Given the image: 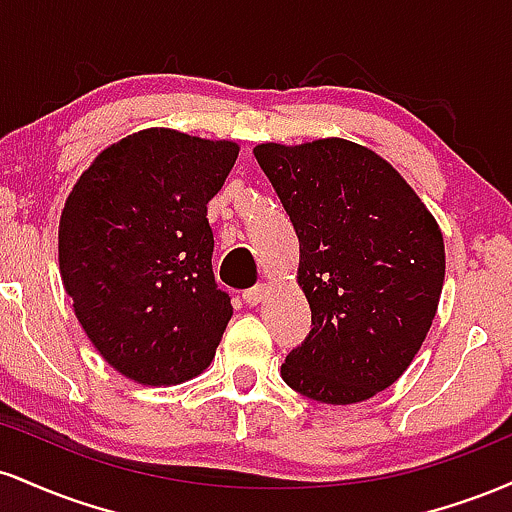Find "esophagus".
<instances>
[{
	"label": "esophagus",
	"instance_id": "1",
	"mask_svg": "<svg viewBox=\"0 0 512 512\" xmlns=\"http://www.w3.org/2000/svg\"><path fill=\"white\" fill-rule=\"evenodd\" d=\"M264 296H267V286H264V284H255V286H252V289L243 291V301L248 303V305L262 303Z\"/></svg>",
	"mask_w": 512,
	"mask_h": 512
}]
</instances>
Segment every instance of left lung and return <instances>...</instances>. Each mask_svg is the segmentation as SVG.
Wrapping results in <instances>:
<instances>
[{"instance_id": "8db88e82", "label": "left lung", "mask_w": 512, "mask_h": 512, "mask_svg": "<svg viewBox=\"0 0 512 512\" xmlns=\"http://www.w3.org/2000/svg\"><path fill=\"white\" fill-rule=\"evenodd\" d=\"M301 245L310 332L281 378L325 404L390 387L436 317L445 248L436 219L390 163L346 139L255 146Z\"/></svg>"}]
</instances>
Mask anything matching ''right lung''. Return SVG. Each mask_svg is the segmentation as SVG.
Here are the masks:
<instances>
[{"label":"right lung","mask_w":512,"mask_h":512,"mask_svg":"<svg viewBox=\"0 0 512 512\" xmlns=\"http://www.w3.org/2000/svg\"><path fill=\"white\" fill-rule=\"evenodd\" d=\"M236 158L233 142L144 129L105 149L67 197L64 289L93 346L137 383L195 378L231 320L207 204Z\"/></svg>","instance_id":"add662e5"}]
</instances>
